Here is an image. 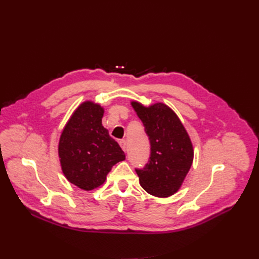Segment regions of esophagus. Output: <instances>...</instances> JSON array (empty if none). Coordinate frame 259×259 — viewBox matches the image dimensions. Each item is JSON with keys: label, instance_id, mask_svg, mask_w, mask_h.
<instances>
[{"label": "esophagus", "instance_id": "34e87169", "mask_svg": "<svg viewBox=\"0 0 259 259\" xmlns=\"http://www.w3.org/2000/svg\"><path fill=\"white\" fill-rule=\"evenodd\" d=\"M119 146H120V148L122 149V151H124V152L127 151V144H126V141H124V140L119 141Z\"/></svg>", "mask_w": 259, "mask_h": 259}]
</instances>
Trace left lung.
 Returning a JSON list of instances; mask_svg holds the SVG:
<instances>
[{"label":"left lung","mask_w":259,"mask_h":259,"mask_svg":"<svg viewBox=\"0 0 259 259\" xmlns=\"http://www.w3.org/2000/svg\"><path fill=\"white\" fill-rule=\"evenodd\" d=\"M131 106L150 140V160L137 169L144 190L156 197H169L181 189L194 157L192 142L183 122L170 107L155 103L146 107L133 101Z\"/></svg>","instance_id":"obj_1"}]
</instances>
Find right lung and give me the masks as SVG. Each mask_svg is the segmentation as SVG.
<instances>
[{"instance_id": "obj_1", "label": "right lung", "mask_w": 259, "mask_h": 259, "mask_svg": "<svg viewBox=\"0 0 259 259\" xmlns=\"http://www.w3.org/2000/svg\"><path fill=\"white\" fill-rule=\"evenodd\" d=\"M104 108L81 103L68 119L59 141V157L67 181L85 191L102 186L125 153L102 125Z\"/></svg>"}]
</instances>
